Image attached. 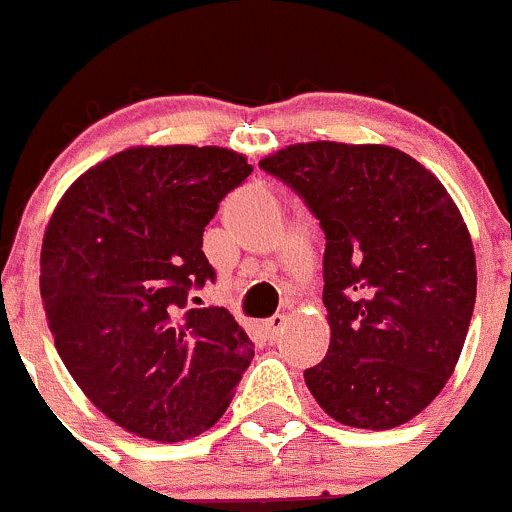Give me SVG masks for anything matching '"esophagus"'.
Instances as JSON below:
<instances>
[{"label": "esophagus", "mask_w": 512, "mask_h": 512, "mask_svg": "<svg viewBox=\"0 0 512 512\" xmlns=\"http://www.w3.org/2000/svg\"><path fill=\"white\" fill-rule=\"evenodd\" d=\"M283 328H286V316H273V318H268L266 323H263V333H266L271 341L278 336V333L283 331Z\"/></svg>", "instance_id": "1"}]
</instances>
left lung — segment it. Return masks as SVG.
<instances>
[{
  "mask_svg": "<svg viewBox=\"0 0 512 512\" xmlns=\"http://www.w3.org/2000/svg\"><path fill=\"white\" fill-rule=\"evenodd\" d=\"M321 221L331 346L303 373L351 428L388 430L443 391L475 306V251L445 186L386 144L306 141L258 161Z\"/></svg>",
  "mask_w": 512,
  "mask_h": 512,
  "instance_id": "left-lung-1",
  "label": "left lung"
}]
</instances>
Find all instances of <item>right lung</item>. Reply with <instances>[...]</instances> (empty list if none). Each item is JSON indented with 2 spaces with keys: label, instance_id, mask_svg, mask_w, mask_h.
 Here are the masks:
<instances>
[{
  "label": "right lung",
  "instance_id": "add662e5",
  "mask_svg": "<svg viewBox=\"0 0 512 512\" xmlns=\"http://www.w3.org/2000/svg\"><path fill=\"white\" fill-rule=\"evenodd\" d=\"M251 171L221 146H131L54 206L39 258L54 346L84 396L139 438L209 430L254 358L226 308L181 311L216 276L204 226Z\"/></svg>",
  "mask_w": 512,
  "mask_h": 512
}]
</instances>
